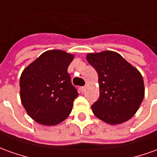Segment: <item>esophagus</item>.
Listing matches in <instances>:
<instances>
[{"label":"esophagus","instance_id":"1","mask_svg":"<svg viewBox=\"0 0 157 157\" xmlns=\"http://www.w3.org/2000/svg\"><path fill=\"white\" fill-rule=\"evenodd\" d=\"M79 90H80L81 92H85V90H86V87H85V86H81L80 88H79Z\"/></svg>","mask_w":157,"mask_h":157}]
</instances>
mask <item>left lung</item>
Wrapping results in <instances>:
<instances>
[{
    "instance_id": "obj_1",
    "label": "left lung",
    "mask_w": 157,
    "mask_h": 157,
    "mask_svg": "<svg viewBox=\"0 0 157 157\" xmlns=\"http://www.w3.org/2000/svg\"><path fill=\"white\" fill-rule=\"evenodd\" d=\"M86 59L97 72L100 86L99 98L91 105L93 113L110 125L128 121L144 97L141 73L116 52L88 54Z\"/></svg>"
}]
</instances>
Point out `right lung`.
<instances>
[{"mask_svg":"<svg viewBox=\"0 0 157 157\" xmlns=\"http://www.w3.org/2000/svg\"><path fill=\"white\" fill-rule=\"evenodd\" d=\"M73 56L62 50H49L23 71L20 98L30 117L45 126L66 120L78 93L67 72Z\"/></svg>","mask_w":157,"mask_h":157,"instance_id":"right-lung-1","label":"right lung"}]
</instances>
